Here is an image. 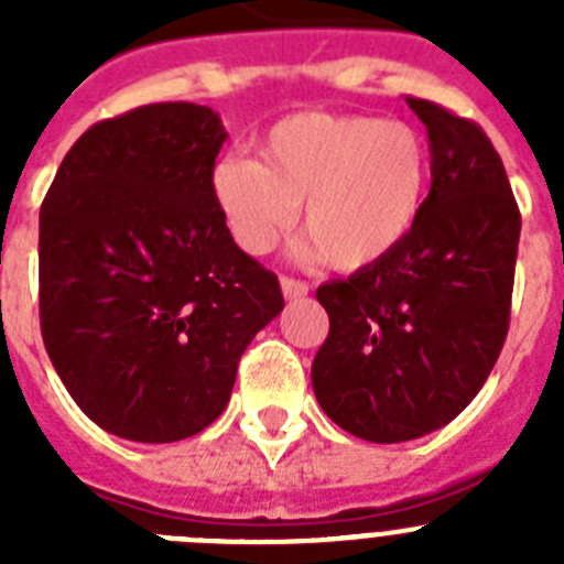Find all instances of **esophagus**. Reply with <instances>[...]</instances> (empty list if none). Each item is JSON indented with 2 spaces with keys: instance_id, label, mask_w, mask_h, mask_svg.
Listing matches in <instances>:
<instances>
[{
  "instance_id": "34e87169",
  "label": "esophagus",
  "mask_w": 564,
  "mask_h": 564,
  "mask_svg": "<svg viewBox=\"0 0 564 564\" xmlns=\"http://www.w3.org/2000/svg\"><path fill=\"white\" fill-rule=\"evenodd\" d=\"M279 285H282V293H285V299H305L307 296V282H302V279L282 276V279H279Z\"/></svg>"
}]
</instances>
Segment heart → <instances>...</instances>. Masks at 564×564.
<instances>
[{
  "mask_svg": "<svg viewBox=\"0 0 564 564\" xmlns=\"http://www.w3.org/2000/svg\"><path fill=\"white\" fill-rule=\"evenodd\" d=\"M214 197L246 251L262 253L296 223L336 271H361L410 237L430 192V149L403 121L299 112L268 129L262 163L226 154Z\"/></svg>",
  "mask_w": 564,
  "mask_h": 564,
  "instance_id": "b5f03b06",
  "label": "heart"
}]
</instances>
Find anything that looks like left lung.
I'll use <instances>...</instances> for the list:
<instances>
[{"label": "left lung", "instance_id": "left-lung-1", "mask_svg": "<svg viewBox=\"0 0 564 564\" xmlns=\"http://www.w3.org/2000/svg\"><path fill=\"white\" fill-rule=\"evenodd\" d=\"M426 127L432 188L415 228L378 265L327 282L330 333L313 392L344 432L401 443L466 410L508 336L520 208L480 127L406 98Z\"/></svg>", "mask_w": 564, "mask_h": 564}]
</instances>
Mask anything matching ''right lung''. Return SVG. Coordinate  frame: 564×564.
I'll list each match as a JSON object with an SVG mask.
<instances>
[{
    "instance_id": "1",
    "label": "right lung",
    "mask_w": 564,
    "mask_h": 564,
    "mask_svg": "<svg viewBox=\"0 0 564 564\" xmlns=\"http://www.w3.org/2000/svg\"><path fill=\"white\" fill-rule=\"evenodd\" d=\"M226 138L220 115L188 101L98 121L39 212L47 356L84 415L127 441L217 421L246 347L285 307L214 197Z\"/></svg>"
}]
</instances>
